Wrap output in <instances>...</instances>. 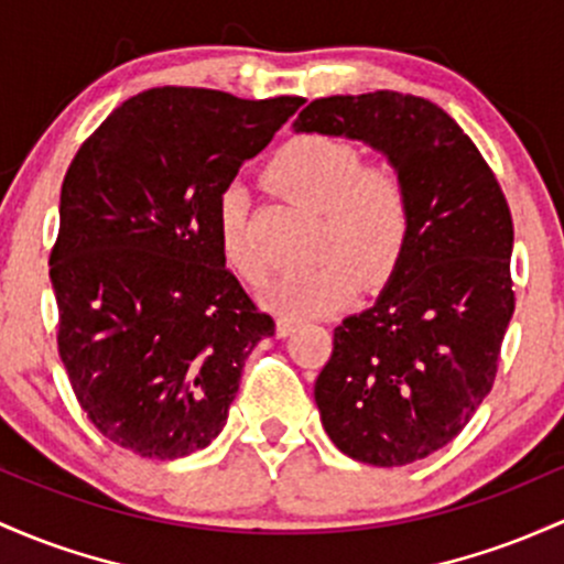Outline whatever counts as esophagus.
<instances>
[{
	"mask_svg": "<svg viewBox=\"0 0 564 564\" xmlns=\"http://www.w3.org/2000/svg\"><path fill=\"white\" fill-rule=\"evenodd\" d=\"M296 324H300V321L292 318V315H278V321H275L278 337H289V334L294 332Z\"/></svg>",
	"mask_w": 564,
	"mask_h": 564,
	"instance_id": "obj_1",
	"label": "esophagus"
}]
</instances>
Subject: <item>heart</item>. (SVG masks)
Segmentation results:
<instances>
[{
	"instance_id": "1",
	"label": "heart",
	"mask_w": 564,
	"mask_h": 564,
	"mask_svg": "<svg viewBox=\"0 0 564 564\" xmlns=\"http://www.w3.org/2000/svg\"><path fill=\"white\" fill-rule=\"evenodd\" d=\"M268 178L283 197L321 214L313 243L321 257L264 283L262 300L270 307L296 315L329 313L350 300L356 283L377 289L391 278L414 219L412 184L399 163H364L352 141L307 133L275 152ZM216 219L232 268L249 281H262L268 259L251 243L249 192L227 184Z\"/></svg>"
}]
</instances>
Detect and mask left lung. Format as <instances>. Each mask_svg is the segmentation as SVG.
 I'll return each instance as SVG.
<instances>
[{"instance_id":"left-lung-1","label":"left lung","mask_w":564,"mask_h":564,"mask_svg":"<svg viewBox=\"0 0 564 564\" xmlns=\"http://www.w3.org/2000/svg\"><path fill=\"white\" fill-rule=\"evenodd\" d=\"M302 133L372 144L410 176V243L369 311L334 329L315 380L321 423L369 466L423 460L468 425L513 315V221L498 178L453 117L393 90L315 98Z\"/></svg>"}]
</instances>
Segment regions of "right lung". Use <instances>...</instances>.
<instances>
[{
	"mask_svg": "<svg viewBox=\"0 0 564 564\" xmlns=\"http://www.w3.org/2000/svg\"><path fill=\"white\" fill-rule=\"evenodd\" d=\"M305 104L152 88L74 154L51 249L58 352L104 438L152 460L221 431L253 345L275 334L225 268L219 195Z\"/></svg>",
	"mask_w": 564,
	"mask_h": 564,
	"instance_id": "obj_1",
	"label": "right lung"
}]
</instances>
